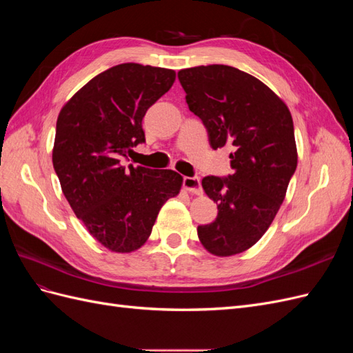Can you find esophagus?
<instances>
[{
    "instance_id": "esophagus-1",
    "label": "esophagus",
    "mask_w": 353,
    "mask_h": 353,
    "mask_svg": "<svg viewBox=\"0 0 353 353\" xmlns=\"http://www.w3.org/2000/svg\"><path fill=\"white\" fill-rule=\"evenodd\" d=\"M183 184L187 191H190L191 194H201V185H200V179L199 176H184Z\"/></svg>"
}]
</instances>
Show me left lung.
Segmentation results:
<instances>
[{"label":"left lung","instance_id":"obj_1","mask_svg":"<svg viewBox=\"0 0 353 353\" xmlns=\"http://www.w3.org/2000/svg\"><path fill=\"white\" fill-rule=\"evenodd\" d=\"M178 79L213 150L232 147V174L201 179L205 193L216 201L218 216L197 227L199 239L212 254L241 253L271 225L296 170L290 110L263 82L231 66L183 69Z\"/></svg>","mask_w":353,"mask_h":353}]
</instances>
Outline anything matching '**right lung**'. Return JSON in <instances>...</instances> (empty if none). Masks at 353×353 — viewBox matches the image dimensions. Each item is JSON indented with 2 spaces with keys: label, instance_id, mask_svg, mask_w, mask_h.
<instances>
[{
  "label": "right lung",
  "instance_id": "right-lung-1",
  "mask_svg": "<svg viewBox=\"0 0 353 353\" xmlns=\"http://www.w3.org/2000/svg\"><path fill=\"white\" fill-rule=\"evenodd\" d=\"M175 82V72L122 63L101 72L60 110L52 166L74 215L104 248L140 249L183 176L170 169L125 168L145 143L143 117Z\"/></svg>",
  "mask_w": 353,
  "mask_h": 353
}]
</instances>
